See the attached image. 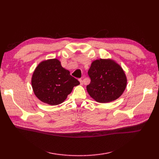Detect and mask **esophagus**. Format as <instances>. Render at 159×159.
Listing matches in <instances>:
<instances>
[{
    "label": "esophagus",
    "mask_w": 159,
    "mask_h": 159,
    "mask_svg": "<svg viewBox=\"0 0 159 159\" xmlns=\"http://www.w3.org/2000/svg\"><path fill=\"white\" fill-rule=\"evenodd\" d=\"M79 81H80V84H81V85H83V81H82V80L80 79Z\"/></svg>",
    "instance_id": "1"
}]
</instances>
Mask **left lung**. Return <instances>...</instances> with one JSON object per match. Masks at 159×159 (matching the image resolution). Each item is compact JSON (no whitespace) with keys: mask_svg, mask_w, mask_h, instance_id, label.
<instances>
[{"mask_svg":"<svg viewBox=\"0 0 159 159\" xmlns=\"http://www.w3.org/2000/svg\"><path fill=\"white\" fill-rule=\"evenodd\" d=\"M88 75L91 82L86 89L90 97L98 103H109L117 99L127 87L125 73L113 59L93 61Z\"/></svg>","mask_w":159,"mask_h":159,"instance_id":"8db88e82","label":"left lung"}]
</instances>
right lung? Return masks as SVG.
Wrapping results in <instances>:
<instances>
[{
  "instance_id": "obj_1",
  "label": "right lung",
  "mask_w": 159,
  "mask_h": 159,
  "mask_svg": "<svg viewBox=\"0 0 159 159\" xmlns=\"http://www.w3.org/2000/svg\"><path fill=\"white\" fill-rule=\"evenodd\" d=\"M31 84L36 98L50 105L63 103L74 86L80 85L56 58L40 62L33 72Z\"/></svg>"
}]
</instances>
